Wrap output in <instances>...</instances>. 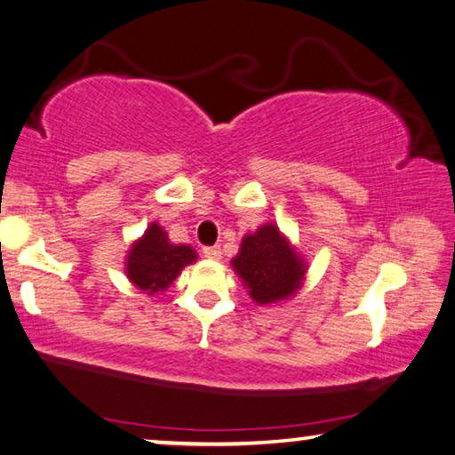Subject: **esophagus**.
I'll return each mask as SVG.
<instances>
[{
	"label": "esophagus",
	"mask_w": 455,
	"mask_h": 455,
	"mask_svg": "<svg viewBox=\"0 0 455 455\" xmlns=\"http://www.w3.org/2000/svg\"><path fill=\"white\" fill-rule=\"evenodd\" d=\"M204 256L207 259H220L221 258V248H220V245H207V248H204Z\"/></svg>",
	"instance_id": "34e87169"
}]
</instances>
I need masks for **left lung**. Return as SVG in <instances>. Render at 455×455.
Segmentation results:
<instances>
[{"mask_svg": "<svg viewBox=\"0 0 455 455\" xmlns=\"http://www.w3.org/2000/svg\"><path fill=\"white\" fill-rule=\"evenodd\" d=\"M232 264L258 304H272L294 294L307 272L302 259L272 223L243 237Z\"/></svg>", "mask_w": 455, "mask_h": 455, "instance_id": "8db88e82", "label": "left lung"}]
</instances>
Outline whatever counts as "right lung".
<instances>
[{
	"mask_svg": "<svg viewBox=\"0 0 455 455\" xmlns=\"http://www.w3.org/2000/svg\"><path fill=\"white\" fill-rule=\"evenodd\" d=\"M196 250L169 242L165 229L151 223L126 258V276L148 296L165 292L185 266L196 262Z\"/></svg>",
	"mask_w": 455,
	"mask_h": 455,
	"instance_id": "right-lung-1",
	"label": "right lung"
}]
</instances>
